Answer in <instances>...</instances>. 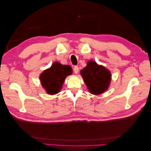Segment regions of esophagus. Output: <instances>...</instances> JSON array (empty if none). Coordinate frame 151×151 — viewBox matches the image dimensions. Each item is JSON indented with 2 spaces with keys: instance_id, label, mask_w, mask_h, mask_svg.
Returning <instances> with one entry per match:
<instances>
[{
  "instance_id": "34e87169",
  "label": "esophagus",
  "mask_w": 151,
  "mask_h": 151,
  "mask_svg": "<svg viewBox=\"0 0 151 151\" xmlns=\"http://www.w3.org/2000/svg\"><path fill=\"white\" fill-rule=\"evenodd\" d=\"M73 70H74V72H75V73L77 74L78 72V70H79L78 67V66H75V67H74V68H73Z\"/></svg>"
}]
</instances>
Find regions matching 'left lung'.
<instances>
[{
    "label": "left lung",
    "instance_id": "obj_1",
    "mask_svg": "<svg viewBox=\"0 0 151 151\" xmlns=\"http://www.w3.org/2000/svg\"><path fill=\"white\" fill-rule=\"evenodd\" d=\"M81 75L91 93L99 95L108 89L111 81V74L108 69L89 61L81 70Z\"/></svg>",
    "mask_w": 151,
    "mask_h": 151
}]
</instances>
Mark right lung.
<instances>
[{"label": "right lung", "instance_id": "obj_1", "mask_svg": "<svg viewBox=\"0 0 151 151\" xmlns=\"http://www.w3.org/2000/svg\"><path fill=\"white\" fill-rule=\"evenodd\" d=\"M71 74L70 66L54 62L50 68L45 70L41 75V84L49 94H56L62 89L65 78Z\"/></svg>", "mask_w": 151, "mask_h": 151}]
</instances>
